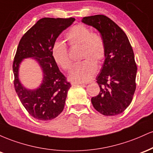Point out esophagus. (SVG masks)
Segmentation results:
<instances>
[{"label": "esophagus", "mask_w": 153, "mask_h": 153, "mask_svg": "<svg viewBox=\"0 0 153 153\" xmlns=\"http://www.w3.org/2000/svg\"><path fill=\"white\" fill-rule=\"evenodd\" d=\"M82 84H83V83H82V82H76V81H72V82H71V85H82Z\"/></svg>", "instance_id": "esophagus-1"}]
</instances>
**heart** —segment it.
<instances>
[{
  "mask_svg": "<svg viewBox=\"0 0 153 153\" xmlns=\"http://www.w3.org/2000/svg\"><path fill=\"white\" fill-rule=\"evenodd\" d=\"M66 40L71 47L81 45L80 58L85 59L75 63L70 71L69 77L76 82H87L94 77L98 64L106 56V45L101 35L83 24H77L66 34ZM54 60L64 71L71 68L72 60L67 45L62 42H55L52 47Z\"/></svg>",
  "mask_w": 153,
  "mask_h": 153,
  "instance_id": "b5f03b06",
  "label": "heart"
}]
</instances>
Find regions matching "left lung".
<instances>
[{
    "instance_id": "left-lung-1",
    "label": "left lung",
    "mask_w": 153,
    "mask_h": 153,
    "mask_svg": "<svg viewBox=\"0 0 153 153\" xmlns=\"http://www.w3.org/2000/svg\"><path fill=\"white\" fill-rule=\"evenodd\" d=\"M82 22L96 28L106 45L105 61L96 78L100 92L91 102L103 115H118L129 106L136 89L137 68L132 47L124 31L106 16L83 17Z\"/></svg>"
}]
</instances>
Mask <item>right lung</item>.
Returning <instances> with one entry per match:
<instances>
[{"label":"right lung","mask_w":153,"mask_h":153,"mask_svg":"<svg viewBox=\"0 0 153 153\" xmlns=\"http://www.w3.org/2000/svg\"><path fill=\"white\" fill-rule=\"evenodd\" d=\"M75 20L72 17L39 19L23 35L19 43L13 62L14 88L28 113L39 120L56 118L64 108L71 85L54 60L52 47L59 35ZM27 57L36 59L43 72V82L36 90H27L18 80L19 64Z\"/></svg>","instance_id":"obj_1"}]
</instances>
